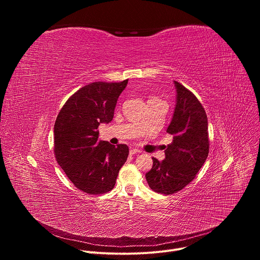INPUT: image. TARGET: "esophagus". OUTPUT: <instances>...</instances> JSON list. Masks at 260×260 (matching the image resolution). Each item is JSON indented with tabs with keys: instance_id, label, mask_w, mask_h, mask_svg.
Returning a JSON list of instances; mask_svg holds the SVG:
<instances>
[{
	"instance_id": "34e87169",
	"label": "esophagus",
	"mask_w": 260,
	"mask_h": 260,
	"mask_svg": "<svg viewBox=\"0 0 260 260\" xmlns=\"http://www.w3.org/2000/svg\"><path fill=\"white\" fill-rule=\"evenodd\" d=\"M139 153H141V151L139 149H136V148H132V149L129 150V154H132V155L139 154Z\"/></svg>"
}]
</instances>
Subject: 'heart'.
<instances>
[{
  "mask_svg": "<svg viewBox=\"0 0 260 260\" xmlns=\"http://www.w3.org/2000/svg\"><path fill=\"white\" fill-rule=\"evenodd\" d=\"M157 101H160V100L157 99V98H151L148 102H157Z\"/></svg>",
  "mask_w": 260,
  "mask_h": 260,
  "instance_id": "1",
  "label": "heart"
}]
</instances>
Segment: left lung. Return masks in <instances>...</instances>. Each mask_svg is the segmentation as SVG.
<instances>
[{
    "label": "left lung",
    "mask_w": 260,
    "mask_h": 260,
    "mask_svg": "<svg viewBox=\"0 0 260 260\" xmlns=\"http://www.w3.org/2000/svg\"><path fill=\"white\" fill-rule=\"evenodd\" d=\"M176 106L167 133L173 142L165 150L166 158L153 159L146 174L149 187L161 194L183 189L197 176L209 154V133L206 111L197 96L177 81Z\"/></svg>",
    "instance_id": "8db88e82"
}]
</instances>
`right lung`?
<instances>
[{
  "label": "right lung",
  "mask_w": 260,
  "mask_h": 260,
  "mask_svg": "<svg viewBox=\"0 0 260 260\" xmlns=\"http://www.w3.org/2000/svg\"><path fill=\"white\" fill-rule=\"evenodd\" d=\"M122 82H93L66 102L54 123V154L67 177L88 194L112 190L119 170L128 156L125 144L99 140L101 123L112 121Z\"/></svg>",
  "instance_id": "1"
}]
</instances>
